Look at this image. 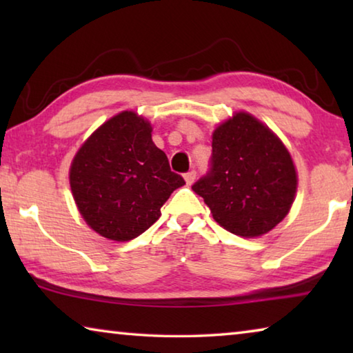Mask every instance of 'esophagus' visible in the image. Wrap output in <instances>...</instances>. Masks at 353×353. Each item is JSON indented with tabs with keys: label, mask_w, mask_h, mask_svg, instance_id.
Listing matches in <instances>:
<instances>
[{
	"label": "esophagus",
	"mask_w": 353,
	"mask_h": 353,
	"mask_svg": "<svg viewBox=\"0 0 353 353\" xmlns=\"http://www.w3.org/2000/svg\"><path fill=\"white\" fill-rule=\"evenodd\" d=\"M185 182H187L188 185H191L194 182V179H196V171L194 170H191V171H188V172H185Z\"/></svg>",
	"instance_id": "obj_1"
}]
</instances>
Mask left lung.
<instances>
[{
	"mask_svg": "<svg viewBox=\"0 0 353 353\" xmlns=\"http://www.w3.org/2000/svg\"><path fill=\"white\" fill-rule=\"evenodd\" d=\"M191 188L219 225L250 238L270 232L288 214L297 176L283 143L240 112L213 132L210 168Z\"/></svg>",
	"mask_w": 353,
	"mask_h": 353,
	"instance_id": "1",
	"label": "left lung"
}]
</instances>
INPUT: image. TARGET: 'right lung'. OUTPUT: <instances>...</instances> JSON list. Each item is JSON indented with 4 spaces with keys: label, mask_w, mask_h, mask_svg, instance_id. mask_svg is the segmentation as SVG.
I'll return each instance as SVG.
<instances>
[{
    "label": "right lung",
    "mask_w": 353,
    "mask_h": 353,
    "mask_svg": "<svg viewBox=\"0 0 353 353\" xmlns=\"http://www.w3.org/2000/svg\"><path fill=\"white\" fill-rule=\"evenodd\" d=\"M152 128L135 112L104 123L77 151L70 185L85 223L101 236L129 241L160 218L172 191L185 183L154 145Z\"/></svg>",
    "instance_id": "right-lung-1"
}]
</instances>
